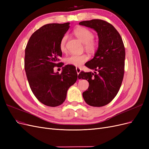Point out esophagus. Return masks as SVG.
Here are the masks:
<instances>
[{"label": "esophagus", "instance_id": "esophagus-1", "mask_svg": "<svg viewBox=\"0 0 149 149\" xmlns=\"http://www.w3.org/2000/svg\"><path fill=\"white\" fill-rule=\"evenodd\" d=\"M76 71H77L78 74H79V73L81 72V68H79V67H76Z\"/></svg>", "mask_w": 149, "mask_h": 149}]
</instances>
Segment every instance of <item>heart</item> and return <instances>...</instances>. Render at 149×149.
<instances>
[{
	"label": "heart",
	"instance_id": "1",
	"mask_svg": "<svg viewBox=\"0 0 149 149\" xmlns=\"http://www.w3.org/2000/svg\"><path fill=\"white\" fill-rule=\"evenodd\" d=\"M74 33L81 42L84 44V48L89 52H95L97 48V42L93 40L94 34L92 31L84 27H78L74 30ZM68 39V35L65 34L61 39L60 43V49L62 52L66 51V43ZM89 59L86 54L82 55H71L67 57L65 61L67 64L74 66H81Z\"/></svg>",
	"mask_w": 149,
	"mask_h": 149
}]
</instances>
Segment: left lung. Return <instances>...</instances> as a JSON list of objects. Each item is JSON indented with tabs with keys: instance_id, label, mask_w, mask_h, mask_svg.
Instances as JSON below:
<instances>
[{
	"instance_id": "obj_1",
	"label": "left lung",
	"mask_w": 149,
	"mask_h": 149,
	"mask_svg": "<svg viewBox=\"0 0 149 149\" xmlns=\"http://www.w3.org/2000/svg\"><path fill=\"white\" fill-rule=\"evenodd\" d=\"M79 25L96 30L99 47L94 58L85 64L92 72L81 71L79 79L89 82L83 97L88 104L101 107L109 104L119 92L124 74L125 52L119 33L105 20L93 19L79 22Z\"/></svg>"
}]
</instances>
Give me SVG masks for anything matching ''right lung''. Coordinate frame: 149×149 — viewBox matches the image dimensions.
Wrapping results in <instances>:
<instances>
[{"instance_id": "obj_1", "label": "right lung", "mask_w": 149, "mask_h": 149, "mask_svg": "<svg viewBox=\"0 0 149 149\" xmlns=\"http://www.w3.org/2000/svg\"><path fill=\"white\" fill-rule=\"evenodd\" d=\"M70 23L46 24L31 35L25 49L24 66L28 81L35 96L43 104L56 107L65 101L68 88L78 78L76 67L67 65L61 73L54 67H62L59 58L61 39Z\"/></svg>"}]
</instances>
